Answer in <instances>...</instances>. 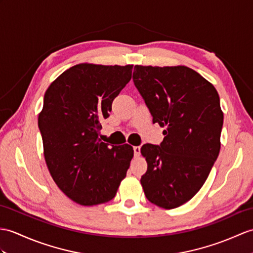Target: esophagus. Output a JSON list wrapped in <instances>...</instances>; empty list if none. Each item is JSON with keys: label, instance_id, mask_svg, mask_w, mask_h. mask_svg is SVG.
<instances>
[{"label": "esophagus", "instance_id": "obj_1", "mask_svg": "<svg viewBox=\"0 0 253 253\" xmlns=\"http://www.w3.org/2000/svg\"><path fill=\"white\" fill-rule=\"evenodd\" d=\"M140 152H141V148H140L139 145L133 146V153H134V156H139V155H140Z\"/></svg>", "mask_w": 253, "mask_h": 253}]
</instances>
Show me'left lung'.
<instances>
[{
	"instance_id": "1",
	"label": "left lung",
	"mask_w": 253,
	"mask_h": 253,
	"mask_svg": "<svg viewBox=\"0 0 253 253\" xmlns=\"http://www.w3.org/2000/svg\"><path fill=\"white\" fill-rule=\"evenodd\" d=\"M133 84L153 123L166 127L160 145L145 143L146 198L173 209L189 202L207 180L220 152L223 113L218 91L187 67L134 66Z\"/></svg>"
}]
</instances>
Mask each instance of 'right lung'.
Returning <instances> with one entry per match:
<instances>
[{"label":"right lung","mask_w":253,"mask_h":253,"mask_svg":"<svg viewBox=\"0 0 253 253\" xmlns=\"http://www.w3.org/2000/svg\"><path fill=\"white\" fill-rule=\"evenodd\" d=\"M131 72L132 66L76 64L44 95L39 129L47 167L58 187L83 206L111 201L130 165L132 146L104 143L99 131Z\"/></svg>","instance_id":"obj_1"}]
</instances>
